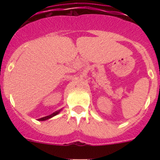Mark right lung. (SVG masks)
<instances>
[{"instance_id": "1", "label": "right lung", "mask_w": 160, "mask_h": 160, "mask_svg": "<svg viewBox=\"0 0 160 160\" xmlns=\"http://www.w3.org/2000/svg\"><path fill=\"white\" fill-rule=\"evenodd\" d=\"M59 113V111H58V112H54L53 113V114H49V115H48V116H46V117H43V118H39L38 120H40V121H44V120H46V119H49V118H52V117H53L54 115H56V114H58Z\"/></svg>"}]
</instances>
